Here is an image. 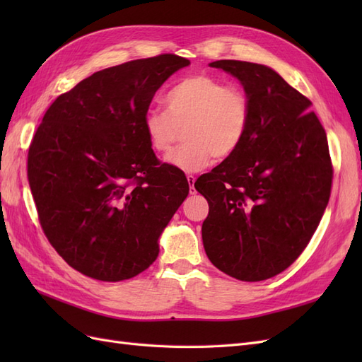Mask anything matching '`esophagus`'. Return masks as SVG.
Here are the masks:
<instances>
[{
  "label": "esophagus",
  "mask_w": 362,
  "mask_h": 362,
  "mask_svg": "<svg viewBox=\"0 0 362 362\" xmlns=\"http://www.w3.org/2000/svg\"><path fill=\"white\" fill-rule=\"evenodd\" d=\"M187 181L190 184V194H194L196 190H194V177H193V175H187Z\"/></svg>",
  "instance_id": "34e87169"
}]
</instances>
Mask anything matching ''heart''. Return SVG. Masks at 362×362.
Returning <instances> with one entry per match:
<instances>
[{
  "label": "heart",
  "instance_id": "obj_1",
  "mask_svg": "<svg viewBox=\"0 0 362 362\" xmlns=\"http://www.w3.org/2000/svg\"><path fill=\"white\" fill-rule=\"evenodd\" d=\"M166 110H149L144 129L149 146L166 154L184 129L185 144L166 157L172 168L193 173L211 160L231 157L242 146L250 124V103L238 87L206 74H196L168 92Z\"/></svg>",
  "mask_w": 362,
  "mask_h": 362
}]
</instances>
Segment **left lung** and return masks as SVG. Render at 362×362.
I'll list each match as a JSON object with an SVG mask.
<instances>
[{
    "instance_id": "8db88e82",
    "label": "left lung",
    "mask_w": 362,
    "mask_h": 362,
    "mask_svg": "<svg viewBox=\"0 0 362 362\" xmlns=\"http://www.w3.org/2000/svg\"><path fill=\"white\" fill-rule=\"evenodd\" d=\"M250 103L240 146L194 182L208 201L205 254L226 275L264 281L298 259L329 202L332 164L326 133L305 98L266 64L217 60Z\"/></svg>"
}]
</instances>
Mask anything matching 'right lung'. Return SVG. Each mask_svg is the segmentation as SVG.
Returning <instances> with one entry per match:
<instances>
[{
    "label": "right lung",
    "instance_id": "add662e5",
    "mask_svg": "<svg viewBox=\"0 0 362 362\" xmlns=\"http://www.w3.org/2000/svg\"><path fill=\"white\" fill-rule=\"evenodd\" d=\"M189 64L161 54L98 71L51 104L33 137L28 182L43 233L86 276L117 282L146 270L187 198V178L160 164L144 117Z\"/></svg>",
    "mask_w": 362,
    "mask_h": 362
}]
</instances>
